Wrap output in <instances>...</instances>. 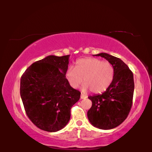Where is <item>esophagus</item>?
Returning <instances> with one entry per match:
<instances>
[{"instance_id":"obj_1","label":"esophagus","mask_w":152,"mask_h":152,"mask_svg":"<svg viewBox=\"0 0 152 152\" xmlns=\"http://www.w3.org/2000/svg\"><path fill=\"white\" fill-rule=\"evenodd\" d=\"M86 95H84V94H81V95H80V98H81V99H86Z\"/></svg>"}]
</instances>
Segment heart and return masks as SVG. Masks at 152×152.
<instances>
[{
	"label": "heart",
	"mask_w": 152,
	"mask_h": 152,
	"mask_svg": "<svg viewBox=\"0 0 152 152\" xmlns=\"http://www.w3.org/2000/svg\"><path fill=\"white\" fill-rule=\"evenodd\" d=\"M114 76L115 68L112 64L92 58L78 60L75 68L70 67L66 72V78L72 88H78L84 81L82 91L91 90L94 93L106 91Z\"/></svg>",
	"instance_id": "b5f03b06"
}]
</instances>
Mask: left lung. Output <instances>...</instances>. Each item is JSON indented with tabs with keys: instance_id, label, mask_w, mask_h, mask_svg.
<instances>
[{
	"instance_id": "1",
	"label": "left lung",
	"mask_w": 152,
	"mask_h": 152,
	"mask_svg": "<svg viewBox=\"0 0 152 152\" xmlns=\"http://www.w3.org/2000/svg\"><path fill=\"white\" fill-rule=\"evenodd\" d=\"M94 56L104 58L112 64L115 76L105 92L88 96L92 107L88 110L87 116L94 127L112 129L124 121L132 108L134 92L133 74L119 58L107 53Z\"/></svg>"
}]
</instances>
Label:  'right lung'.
Wrapping results in <instances>:
<instances>
[{"mask_svg": "<svg viewBox=\"0 0 152 152\" xmlns=\"http://www.w3.org/2000/svg\"><path fill=\"white\" fill-rule=\"evenodd\" d=\"M70 55L48 56L31 64L20 79V94L27 115L38 128L56 132L68 124L80 92L66 74Z\"/></svg>", "mask_w": 152, "mask_h": 152, "instance_id": "right-lung-1", "label": "right lung"}]
</instances>
